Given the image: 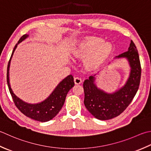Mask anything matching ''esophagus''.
I'll return each mask as SVG.
<instances>
[{"instance_id":"1","label":"esophagus","mask_w":151,"mask_h":151,"mask_svg":"<svg viewBox=\"0 0 151 151\" xmlns=\"http://www.w3.org/2000/svg\"><path fill=\"white\" fill-rule=\"evenodd\" d=\"M74 82H75V83L76 84H80L82 83V78H80V77H75V79H74Z\"/></svg>"}]
</instances>
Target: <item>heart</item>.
Instances as JSON below:
<instances>
[{"mask_svg":"<svg viewBox=\"0 0 151 151\" xmlns=\"http://www.w3.org/2000/svg\"><path fill=\"white\" fill-rule=\"evenodd\" d=\"M111 51L110 42H103L99 37H90L81 41L74 50V54L76 58L85 60L88 67L95 69L104 63Z\"/></svg>","mask_w":151,"mask_h":151,"instance_id":"1","label":"heart"}]
</instances>
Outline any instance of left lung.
I'll return each instance as SVG.
<instances>
[{
    "label": "left lung",
    "mask_w": 151,
    "mask_h": 151,
    "mask_svg": "<svg viewBox=\"0 0 151 151\" xmlns=\"http://www.w3.org/2000/svg\"><path fill=\"white\" fill-rule=\"evenodd\" d=\"M126 58L130 73L126 84L113 93H107L97 86L96 75L90 76L83 84L86 108L97 119L106 120L120 115L128 107L138 90L141 68L136 46L132 40L127 52L114 59Z\"/></svg>",
    "instance_id": "obj_1"
}]
</instances>
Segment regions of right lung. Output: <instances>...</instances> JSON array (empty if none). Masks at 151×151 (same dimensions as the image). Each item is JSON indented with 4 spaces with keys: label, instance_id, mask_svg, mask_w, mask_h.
<instances>
[{
    "label": "right lung",
    "instance_id": "obj_1",
    "mask_svg": "<svg viewBox=\"0 0 151 151\" xmlns=\"http://www.w3.org/2000/svg\"><path fill=\"white\" fill-rule=\"evenodd\" d=\"M28 37L29 35L25 34L20 38L18 42L15 46L12 54L9 60L7 67V84L8 89L12 97L15 105L23 114L35 120L42 122H48L54 118L63 107L67 93L75 85L74 78L73 76L70 75L62 80L52 93L45 100L40 103H35V104L28 103L19 98L14 93L10 86V79H9V70H10V61L15 50L16 49L17 45L20 42L25 40Z\"/></svg>",
    "mask_w": 151,
    "mask_h": 151
}]
</instances>
